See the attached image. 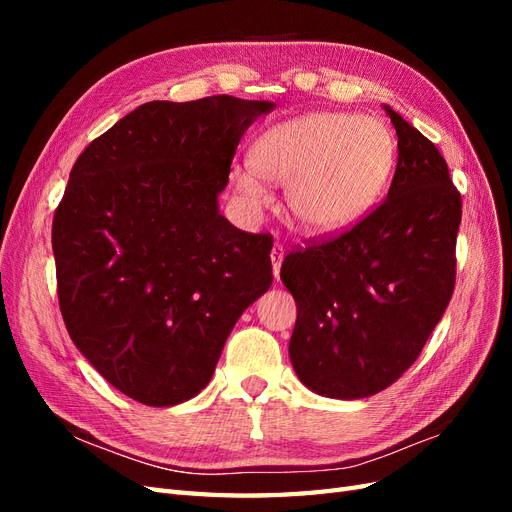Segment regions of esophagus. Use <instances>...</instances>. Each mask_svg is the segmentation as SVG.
Returning a JSON list of instances; mask_svg holds the SVG:
<instances>
[{"instance_id":"obj_1","label":"esophagus","mask_w":512,"mask_h":512,"mask_svg":"<svg viewBox=\"0 0 512 512\" xmlns=\"http://www.w3.org/2000/svg\"><path fill=\"white\" fill-rule=\"evenodd\" d=\"M282 260H284V245L275 243L273 250H271V262H273V275L275 280H280V267H282Z\"/></svg>"}]
</instances>
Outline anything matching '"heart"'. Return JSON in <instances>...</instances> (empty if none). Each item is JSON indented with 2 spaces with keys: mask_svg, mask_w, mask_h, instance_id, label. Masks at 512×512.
Here are the masks:
<instances>
[{
  "mask_svg": "<svg viewBox=\"0 0 512 512\" xmlns=\"http://www.w3.org/2000/svg\"><path fill=\"white\" fill-rule=\"evenodd\" d=\"M395 166V141L376 117L307 113L262 132L252 162L232 168L250 207L269 205L267 182L288 183L292 220L312 235H337L376 207Z\"/></svg>",
  "mask_w": 512,
  "mask_h": 512,
  "instance_id": "1",
  "label": "heart"
}]
</instances>
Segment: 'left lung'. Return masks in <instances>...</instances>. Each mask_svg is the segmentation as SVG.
<instances>
[{"label":"left lung","instance_id":"left-lung-1","mask_svg":"<svg viewBox=\"0 0 512 512\" xmlns=\"http://www.w3.org/2000/svg\"><path fill=\"white\" fill-rule=\"evenodd\" d=\"M397 168L384 203L352 230L292 252L290 363L322 397L384 391L421 354L455 288L461 196L431 141L384 104Z\"/></svg>","mask_w":512,"mask_h":512}]
</instances>
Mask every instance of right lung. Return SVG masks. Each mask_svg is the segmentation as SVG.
Segmentation results:
<instances>
[{
	"instance_id": "1",
	"label": "right lung",
	"mask_w": 512,
	"mask_h": 512,
	"mask_svg": "<svg viewBox=\"0 0 512 512\" xmlns=\"http://www.w3.org/2000/svg\"><path fill=\"white\" fill-rule=\"evenodd\" d=\"M273 108L147 102L72 166L53 218L61 316L98 374L145 406L203 391L273 282V239L232 226L218 205L243 132Z\"/></svg>"
}]
</instances>
